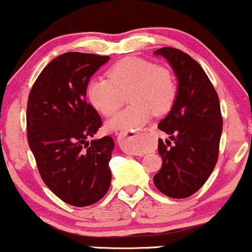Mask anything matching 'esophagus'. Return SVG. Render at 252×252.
Here are the masks:
<instances>
[{"label":"esophagus","instance_id":"obj_1","mask_svg":"<svg viewBox=\"0 0 252 252\" xmlns=\"http://www.w3.org/2000/svg\"><path fill=\"white\" fill-rule=\"evenodd\" d=\"M153 131V128H144L143 131H139V132H136V133H132L131 137L128 138L129 140H131V148L127 149V153L128 154H132V155H140V151L138 150V144H139L140 142V138H142L143 136H145V134L150 133V132Z\"/></svg>","mask_w":252,"mask_h":252}]
</instances>
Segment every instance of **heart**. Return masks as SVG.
Masks as SVG:
<instances>
[{"mask_svg": "<svg viewBox=\"0 0 252 252\" xmlns=\"http://www.w3.org/2000/svg\"><path fill=\"white\" fill-rule=\"evenodd\" d=\"M132 103L115 115L108 127L115 131H136L149 119L173 107L177 84L168 69L139 58H126L107 71V79L93 78L86 85V97L94 109L105 116L115 114L125 102Z\"/></svg>", "mask_w": 252, "mask_h": 252, "instance_id": "1", "label": "heart"}]
</instances>
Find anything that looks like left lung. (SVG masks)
I'll use <instances>...</instances> for the list:
<instances>
[{
	"instance_id": "obj_1",
	"label": "left lung",
	"mask_w": 252,
	"mask_h": 252,
	"mask_svg": "<svg viewBox=\"0 0 252 252\" xmlns=\"http://www.w3.org/2000/svg\"><path fill=\"white\" fill-rule=\"evenodd\" d=\"M155 55L169 62L178 78V91L168 115L158 124L169 139H158L162 167L154 184L166 196L186 198L204 185L218 162L222 133L220 102L201 64L190 55L168 47L156 50Z\"/></svg>"
}]
</instances>
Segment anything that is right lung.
<instances>
[{
  "mask_svg": "<svg viewBox=\"0 0 252 252\" xmlns=\"http://www.w3.org/2000/svg\"><path fill=\"white\" fill-rule=\"evenodd\" d=\"M109 56L66 53L45 66L29 94L28 142L45 185L74 207H88L108 192L114 140L93 139L102 119L86 102V85Z\"/></svg>",
  "mask_w": 252,
  "mask_h": 252,
  "instance_id": "right-lung-1",
  "label": "right lung"
}]
</instances>
